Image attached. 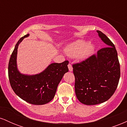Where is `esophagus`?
<instances>
[{
    "label": "esophagus",
    "mask_w": 127,
    "mask_h": 127,
    "mask_svg": "<svg viewBox=\"0 0 127 127\" xmlns=\"http://www.w3.org/2000/svg\"><path fill=\"white\" fill-rule=\"evenodd\" d=\"M68 70H69L70 72H72V71L73 70V67L70 64H68Z\"/></svg>",
    "instance_id": "1"
}]
</instances>
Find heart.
Wrapping results in <instances>:
<instances>
[{
    "label": "heart",
    "instance_id": "1",
    "mask_svg": "<svg viewBox=\"0 0 127 127\" xmlns=\"http://www.w3.org/2000/svg\"><path fill=\"white\" fill-rule=\"evenodd\" d=\"M95 49V45L91 42L85 40H77L67 45L64 52L68 56L84 59L88 57L93 53Z\"/></svg>",
    "mask_w": 127,
    "mask_h": 127
}]
</instances>
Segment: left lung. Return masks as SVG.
<instances>
[{"label":"left lung","mask_w":127,"mask_h":127,"mask_svg":"<svg viewBox=\"0 0 127 127\" xmlns=\"http://www.w3.org/2000/svg\"><path fill=\"white\" fill-rule=\"evenodd\" d=\"M97 32L107 47L73 65L76 95L86 105L108 100L116 91L120 78V65L114 44L104 33L99 30Z\"/></svg>","instance_id":"8db88e82"}]
</instances>
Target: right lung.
<instances>
[{
	"mask_svg": "<svg viewBox=\"0 0 127 127\" xmlns=\"http://www.w3.org/2000/svg\"><path fill=\"white\" fill-rule=\"evenodd\" d=\"M26 34L20 38L11 55L8 64L9 82L14 93L23 100L35 105H42L51 101L63 76L68 71V61L51 63L43 72L36 75L22 74L17 68L18 45Z\"/></svg>",
	"mask_w": 127,
	"mask_h": 127,
	"instance_id": "right-lung-1",
	"label": "right lung"
}]
</instances>
